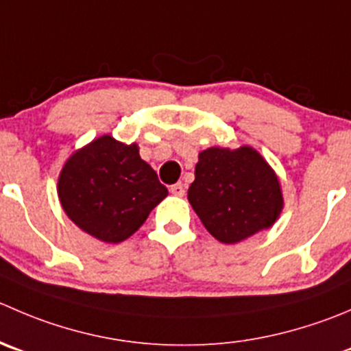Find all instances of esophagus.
<instances>
[{
  "mask_svg": "<svg viewBox=\"0 0 351 351\" xmlns=\"http://www.w3.org/2000/svg\"><path fill=\"white\" fill-rule=\"evenodd\" d=\"M169 192L176 197H183L185 195V185H183V183H175V185H171Z\"/></svg>",
  "mask_w": 351,
  "mask_h": 351,
  "instance_id": "esophagus-1",
  "label": "esophagus"
}]
</instances>
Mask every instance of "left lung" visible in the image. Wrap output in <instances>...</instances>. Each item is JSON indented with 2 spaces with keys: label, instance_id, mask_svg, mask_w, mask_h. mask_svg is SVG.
Listing matches in <instances>:
<instances>
[{
  "label": "left lung",
  "instance_id": "obj_1",
  "mask_svg": "<svg viewBox=\"0 0 351 351\" xmlns=\"http://www.w3.org/2000/svg\"><path fill=\"white\" fill-rule=\"evenodd\" d=\"M189 202L221 243H238L273 226L283 209L280 180L248 145L209 147L199 154Z\"/></svg>",
  "mask_w": 351,
  "mask_h": 351
}]
</instances>
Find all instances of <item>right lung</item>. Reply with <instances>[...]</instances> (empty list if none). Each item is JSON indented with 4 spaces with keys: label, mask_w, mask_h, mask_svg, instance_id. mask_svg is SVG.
Returning a JSON list of instances; mask_svg holds the SVG:
<instances>
[{
    "label": "right lung",
    "mask_w": 351,
    "mask_h": 351,
    "mask_svg": "<svg viewBox=\"0 0 351 351\" xmlns=\"http://www.w3.org/2000/svg\"><path fill=\"white\" fill-rule=\"evenodd\" d=\"M166 195L168 189L141 159L137 144L127 145L110 135L73 152L58 178L66 216L106 243L132 237Z\"/></svg>",
    "instance_id": "add662e5"
}]
</instances>
